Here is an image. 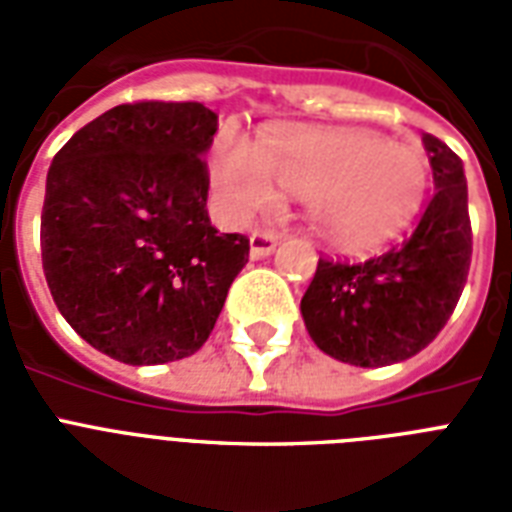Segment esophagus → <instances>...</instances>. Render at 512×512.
I'll list each match as a JSON object with an SVG mask.
<instances>
[{
    "mask_svg": "<svg viewBox=\"0 0 512 512\" xmlns=\"http://www.w3.org/2000/svg\"><path fill=\"white\" fill-rule=\"evenodd\" d=\"M276 244H279V236L273 231H252V236H249V257L263 260L276 249Z\"/></svg>",
    "mask_w": 512,
    "mask_h": 512,
    "instance_id": "obj_1",
    "label": "esophagus"
}]
</instances>
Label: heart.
I'll return each instance as SVG.
<instances>
[{
  "instance_id": "heart-1",
  "label": "heart",
  "mask_w": 512,
  "mask_h": 512,
  "mask_svg": "<svg viewBox=\"0 0 512 512\" xmlns=\"http://www.w3.org/2000/svg\"><path fill=\"white\" fill-rule=\"evenodd\" d=\"M428 180L420 148L369 130L273 127L257 146L223 132L209 154V185L225 217L271 209L279 182L308 196L316 228L353 252L396 239L420 212Z\"/></svg>"
}]
</instances>
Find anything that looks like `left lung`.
I'll return each instance as SVG.
<instances>
[{
	"mask_svg": "<svg viewBox=\"0 0 512 512\" xmlns=\"http://www.w3.org/2000/svg\"><path fill=\"white\" fill-rule=\"evenodd\" d=\"M436 193L412 236L366 263L319 260L300 313L327 356L388 366L417 356L444 329L468 281L473 233L462 159L422 135Z\"/></svg>",
	"mask_w": 512,
	"mask_h": 512,
	"instance_id": "left-lung-1",
	"label": "left lung"
}]
</instances>
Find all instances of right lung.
<instances>
[{
  "instance_id": "obj_1",
  "label": "right lung",
  "mask_w": 512,
  "mask_h": 512,
  "mask_svg": "<svg viewBox=\"0 0 512 512\" xmlns=\"http://www.w3.org/2000/svg\"><path fill=\"white\" fill-rule=\"evenodd\" d=\"M215 132L201 103H127L52 159L44 279L76 335L122 364L193 356L247 265V236L217 233L207 215L201 156Z\"/></svg>"
}]
</instances>
